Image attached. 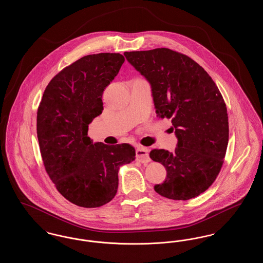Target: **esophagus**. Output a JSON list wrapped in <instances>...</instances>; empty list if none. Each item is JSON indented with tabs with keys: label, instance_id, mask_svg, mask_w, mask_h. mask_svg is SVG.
I'll return each mask as SVG.
<instances>
[{
	"label": "esophagus",
	"instance_id": "obj_1",
	"mask_svg": "<svg viewBox=\"0 0 263 263\" xmlns=\"http://www.w3.org/2000/svg\"><path fill=\"white\" fill-rule=\"evenodd\" d=\"M136 158L140 163H149L151 161L149 150L145 147H138L136 150Z\"/></svg>",
	"mask_w": 263,
	"mask_h": 263
}]
</instances>
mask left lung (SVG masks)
I'll list each match as a JSON object with an SVG mask.
<instances>
[{
	"label": "left lung",
	"mask_w": 263,
	"mask_h": 263,
	"mask_svg": "<svg viewBox=\"0 0 263 263\" xmlns=\"http://www.w3.org/2000/svg\"><path fill=\"white\" fill-rule=\"evenodd\" d=\"M152 88L157 114L172 119L174 153L151 151L166 178L155 191L174 200L194 198L211 186L224 163L229 141L225 101L212 78L186 55L167 48L124 52Z\"/></svg>",
	"instance_id": "obj_1"
}]
</instances>
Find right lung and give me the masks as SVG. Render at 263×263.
<instances>
[{"label": "right lung", "mask_w": 263, "mask_h": 263, "mask_svg": "<svg viewBox=\"0 0 263 263\" xmlns=\"http://www.w3.org/2000/svg\"><path fill=\"white\" fill-rule=\"evenodd\" d=\"M119 53L85 56L55 76L37 110L38 143L45 170L67 200L100 207L116 195L120 166L135 160L129 144L93 143L88 125L103 110L102 93L117 76Z\"/></svg>", "instance_id": "obj_1"}]
</instances>
